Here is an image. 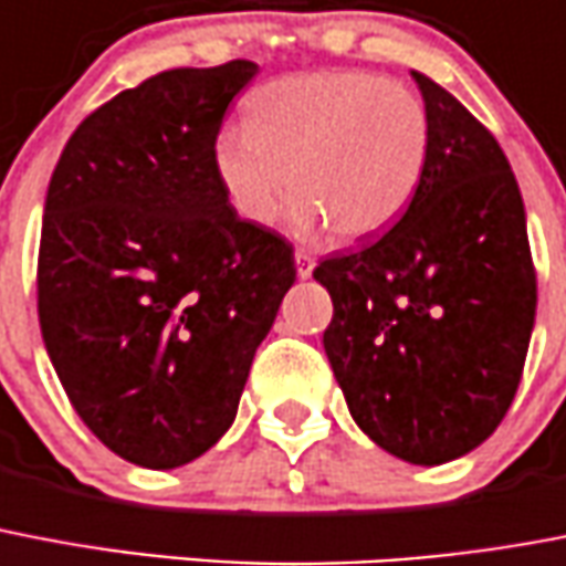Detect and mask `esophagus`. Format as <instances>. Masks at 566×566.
<instances>
[{
	"mask_svg": "<svg viewBox=\"0 0 566 566\" xmlns=\"http://www.w3.org/2000/svg\"><path fill=\"white\" fill-rule=\"evenodd\" d=\"M295 269H297V277L306 280L312 277V269H315V260H312L306 251H295Z\"/></svg>",
	"mask_w": 566,
	"mask_h": 566,
	"instance_id": "1",
	"label": "esophagus"
}]
</instances>
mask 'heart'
<instances>
[{
    "label": "heart",
    "mask_w": 566,
    "mask_h": 566,
    "mask_svg": "<svg viewBox=\"0 0 566 566\" xmlns=\"http://www.w3.org/2000/svg\"><path fill=\"white\" fill-rule=\"evenodd\" d=\"M429 157L423 98L359 70L269 81L248 96L245 128L216 139V175L242 219L271 221L289 187V230L327 228L338 242L391 228L418 196Z\"/></svg>",
    "instance_id": "obj_1"
}]
</instances>
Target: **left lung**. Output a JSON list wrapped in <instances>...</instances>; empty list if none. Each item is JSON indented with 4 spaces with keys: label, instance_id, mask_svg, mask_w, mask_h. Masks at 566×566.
<instances>
[{
    "label": "left lung",
    "instance_id": "left-lung-1",
    "mask_svg": "<svg viewBox=\"0 0 566 566\" xmlns=\"http://www.w3.org/2000/svg\"><path fill=\"white\" fill-rule=\"evenodd\" d=\"M432 157L403 219L312 277L333 297L324 350L356 427L409 464L476 450L517 395L537 283L526 210L491 130L411 72Z\"/></svg>",
    "mask_w": 566,
    "mask_h": 566
}]
</instances>
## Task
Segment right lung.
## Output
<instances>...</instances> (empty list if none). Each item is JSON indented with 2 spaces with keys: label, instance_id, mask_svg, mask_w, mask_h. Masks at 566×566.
I'll list each match as a JSON object with an SVG mask.
<instances>
[{
  "label": "right lung",
  "instance_id": "right-lung-1",
  "mask_svg": "<svg viewBox=\"0 0 566 566\" xmlns=\"http://www.w3.org/2000/svg\"><path fill=\"white\" fill-rule=\"evenodd\" d=\"M256 72L151 75L81 122L49 180V359L90 432L139 468H180L228 432L295 283L292 245L239 219L216 175L224 111Z\"/></svg>",
  "mask_w": 566,
  "mask_h": 566
}]
</instances>
